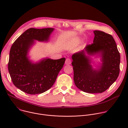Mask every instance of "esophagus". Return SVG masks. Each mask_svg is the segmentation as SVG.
Returning a JSON list of instances; mask_svg holds the SVG:
<instances>
[{
  "instance_id": "34e87169",
  "label": "esophagus",
  "mask_w": 128,
  "mask_h": 128,
  "mask_svg": "<svg viewBox=\"0 0 128 128\" xmlns=\"http://www.w3.org/2000/svg\"><path fill=\"white\" fill-rule=\"evenodd\" d=\"M71 63V60L69 58H67L66 59V61H65V64L66 65H70Z\"/></svg>"
}]
</instances>
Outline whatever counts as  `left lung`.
Instances as JSON below:
<instances>
[{
    "label": "left lung",
    "instance_id": "obj_1",
    "mask_svg": "<svg viewBox=\"0 0 128 128\" xmlns=\"http://www.w3.org/2000/svg\"><path fill=\"white\" fill-rule=\"evenodd\" d=\"M93 44L72 54L74 80L76 87L88 93H101L114 84L120 73V54L112 36L103 31H94ZM87 54L88 56H86ZM99 56L101 64L94 68L90 56Z\"/></svg>",
    "mask_w": 128,
    "mask_h": 128
}]
</instances>
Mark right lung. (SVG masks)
Returning a JSON list of instances; mask_svg holds the SVG:
<instances>
[{
	"mask_svg": "<svg viewBox=\"0 0 128 128\" xmlns=\"http://www.w3.org/2000/svg\"><path fill=\"white\" fill-rule=\"evenodd\" d=\"M54 28H30L12 44L10 52L8 72L14 84L23 92L32 95L42 94L55 82L65 58H44L37 62L29 59L28 52L35 40L48 42Z\"/></svg>",
	"mask_w": 128,
	"mask_h": 128,
	"instance_id": "1",
	"label": "right lung"
}]
</instances>
